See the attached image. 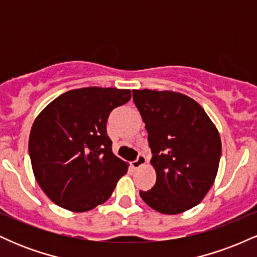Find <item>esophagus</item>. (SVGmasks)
Listing matches in <instances>:
<instances>
[{"label": "esophagus", "instance_id": "obj_1", "mask_svg": "<svg viewBox=\"0 0 257 257\" xmlns=\"http://www.w3.org/2000/svg\"><path fill=\"white\" fill-rule=\"evenodd\" d=\"M146 163V157L144 155H139L138 158L135 159V161H133L131 163V166L133 169H138V168H140L141 166H144V164Z\"/></svg>", "mask_w": 257, "mask_h": 257}]
</instances>
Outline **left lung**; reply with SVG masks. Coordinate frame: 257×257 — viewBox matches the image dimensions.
I'll list each match as a JSON object with an SVG mask.
<instances>
[{"label": "left lung", "mask_w": 257, "mask_h": 257, "mask_svg": "<svg viewBox=\"0 0 257 257\" xmlns=\"http://www.w3.org/2000/svg\"><path fill=\"white\" fill-rule=\"evenodd\" d=\"M134 104L149 133L151 164L157 179L140 191L147 205L179 214L202 202L216 178L221 139L216 126L193 99L174 91L133 90Z\"/></svg>", "instance_id": "8db88e82"}]
</instances>
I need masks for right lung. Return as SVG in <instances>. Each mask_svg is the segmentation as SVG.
<instances>
[{
    "label": "right lung",
    "instance_id": "right-lung-1",
    "mask_svg": "<svg viewBox=\"0 0 257 257\" xmlns=\"http://www.w3.org/2000/svg\"><path fill=\"white\" fill-rule=\"evenodd\" d=\"M131 98L129 89H73L38 114L29 155L38 185L53 203L82 213L110 198L128 166L112 152L106 123L111 111Z\"/></svg>",
    "mask_w": 257,
    "mask_h": 257
}]
</instances>
